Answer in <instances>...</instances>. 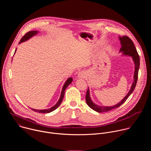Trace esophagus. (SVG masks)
I'll return each mask as SVG.
<instances>
[{
	"mask_svg": "<svg viewBox=\"0 0 151 151\" xmlns=\"http://www.w3.org/2000/svg\"><path fill=\"white\" fill-rule=\"evenodd\" d=\"M86 76H87V74H86L84 71H81L78 74V76L79 78H85Z\"/></svg>",
	"mask_w": 151,
	"mask_h": 151,
	"instance_id": "esophagus-1",
	"label": "esophagus"
}]
</instances>
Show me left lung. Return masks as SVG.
Returning a JSON list of instances; mask_svg holds the SVG:
<instances>
[{
  "mask_svg": "<svg viewBox=\"0 0 151 151\" xmlns=\"http://www.w3.org/2000/svg\"><path fill=\"white\" fill-rule=\"evenodd\" d=\"M119 39L120 40L121 45V48L119 50V52H122L123 55H127V56L132 57L133 61L134 63V76H133L134 81L132 85V87L130 88V91H128V93L125 96V97L118 103L115 104L114 106H101L95 104L91 99L90 94V90L88 88L87 91V94H86V97H85L86 102H87V104L90 108H91L93 110L99 113L109 111L111 110L116 109L117 107H119L127 100L128 97L132 94L136 85V83L138 78V72H139V69L140 67L139 55L137 53V51L136 49V47L133 44V41L128 36H124L123 37L119 36Z\"/></svg>",
  "mask_w": 151,
  "mask_h": 151,
  "instance_id": "obj_1",
  "label": "left lung"
}]
</instances>
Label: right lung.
Instances as JSON below:
<instances>
[{"mask_svg":"<svg viewBox=\"0 0 151 151\" xmlns=\"http://www.w3.org/2000/svg\"><path fill=\"white\" fill-rule=\"evenodd\" d=\"M38 31H36V30H34V31H30V32H27L22 38H21V39L20 40L19 42V44H21V43L22 42H24L25 41H27V40H29V39H30L31 37H32L33 36L37 35L38 33ZM17 51V49L15 50V53ZM14 53V54H15ZM73 81V78H69L66 82L64 83L63 87L62 88V90H61V95H60V99L59 100H58V101L57 102V103L53 106L52 107H51V108H49V109H42V110H39V109H32V110L35 111V112H39V113H45V114H47V113H50V112H51L52 111H54V110H55L57 108H58V106L61 104L62 101H63V97H64V93H65V90L67 88V87L69 86V84H70L72 83V82Z\"/></svg>","mask_w":151,"mask_h":151,"instance_id":"right-lung-1","label":"right lung"}]
</instances>
